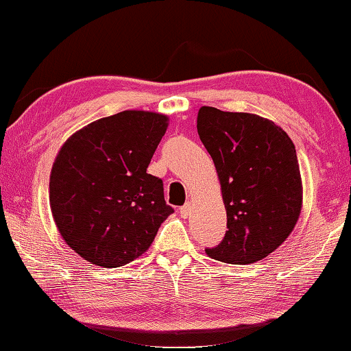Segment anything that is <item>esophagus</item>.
Returning <instances> with one entry per match:
<instances>
[{
    "label": "esophagus",
    "mask_w": 351,
    "mask_h": 351,
    "mask_svg": "<svg viewBox=\"0 0 351 351\" xmlns=\"http://www.w3.org/2000/svg\"><path fill=\"white\" fill-rule=\"evenodd\" d=\"M189 214H191V203H186L184 206H181L180 208V215L182 217V219H186Z\"/></svg>",
    "instance_id": "esophagus-1"
}]
</instances>
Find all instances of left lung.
I'll use <instances>...</instances> for the list:
<instances>
[{
    "label": "left lung",
    "instance_id": "left-lung-1",
    "mask_svg": "<svg viewBox=\"0 0 351 351\" xmlns=\"http://www.w3.org/2000/svg\"><path fill=\"white\" fill-rule=\"evenodd\" d=\"M198 136L213 158L226 208L225 237L206 248L228 264H252L281 245L302 210L295 145L274 121L203 106Z\"/></svg>",
    "mask_w": 351,
    "mask_h": 351
}]
</instances>
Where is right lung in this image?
Instances as JSON below:
<instances>
[{
	"mask_svg": "<svg viewBox=\"0 0 351 351\" xmlns=\"http://www.w3.org/2000/svg\"><path fill=\"white\" fill-rule=\"evenodd\" d=\"M165 131L162 114L123 110L82 128L60 148L49 204L60 236L88 263H131L173 214L162 180L147 173Z\"/></svg>",
	"mask_w": 351,
	"mask_h": 351,
	"instance_id": "1",
	"label": "right lung"
}]
</instances>
